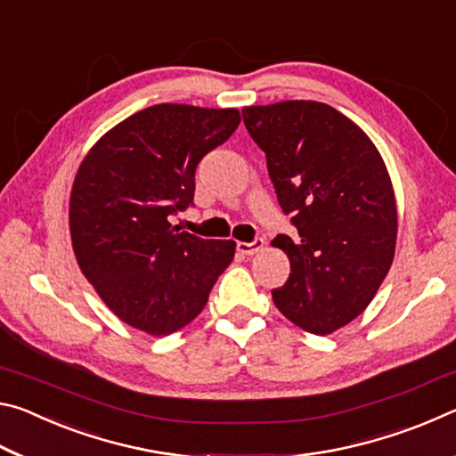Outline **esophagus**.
<instances>
[{"label":"esophagus","instance_id":"1","mask_svg":"<svg viewBox=\"0 0 456 456\" xmlns=\"http://www.w3.org/2000/svg\"><path fill=\"white\" fill-rule=\"evenodd\" d=\"M264 245H265L264 239H256V241H251V243L239 241L237 243V251L241 253V256H256L257 251L264 249Z\"/></svg>","mask_w":456,"mask_h":456}]
</instances>
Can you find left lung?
<instances>
[{
  "mask_svg": "<svg viewBox=\"0 0 456 456\" xmlns=\"http://www.w3.org/2000/svg\"><path fill=\"white\" fill-rule=\"evenodd\" d=\"M269 179L296 237L272 245L291 273L272 291L285 318L326 336L366 310L395 259L398 211L380 152L356 122L314 100L245 106Z\"/></svg>",
  "mask_w": 456,
  "mask_h": 456,
  "instance_id": "1",
  "label": "left lung"
}]
</instances>
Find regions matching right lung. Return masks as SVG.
I'll return each instance as SVG.
<instances>
[{
    "mask_svg": "<svg viewBox=\"0 0 456 456\" xmlns=\"http://www.w3.org/2000/svg\"><path fill=\"white\" fill-rule=\"evenodd\" d=\"M241 122L237 108L157 104L108 130L78 167L70 235L82 273L118 318L168 336L203 312L235 256L231 239H200L168 217L195 197L200 159Z\"/></svg>",
    "mask_w": 456,
    "mask_h": 456,
    "instance_id": "1",
    "label": "right lung"
}]
</instances>
